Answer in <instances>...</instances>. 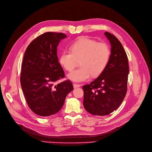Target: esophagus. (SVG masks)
<instances>
[{
    "instance_id": "1",
    "label": "esophagus",
    "mask_w": 152,
    "mask_h": 152,
    "mask_svg": "<svg viewBox=\"0 0 152 152\" xmlns=\"http://www.w3.org/2000/svg\"><path fill=\"white\" fill-rule=\"evenodd\" d=\"M73 86H74V88H78V87H80L81 85H79V84H77V83H74Z\"/></svg>"
}]
</instances>
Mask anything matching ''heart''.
I'll use <instances>...</instances> for the list:
<instances>
[{"mask_svg":"<svg viewBox=\"0 0 152 152\" xmlns=\"http://www.w3.org/2000/svg\"><path fill=\"white\" fill-rule=\"evenodd\" d=\"M71 51L64 50L59 62L67 71H72L80 61L81 67L68 75L70 80L83 82L90 77L102 74L111 59V50L106 42H98L88 38H81L72 45Z\"/></svg>","mask_w":152,"mask_h":152,"instance_id":"b5f03b06","label":"heart"}]
</instances>
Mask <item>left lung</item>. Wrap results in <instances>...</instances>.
Masks as SVG:
<instances>
[{
	"instance_id": "left-lung-1",
	"label": "left lung",
	"mask_w": 152,
	"mask_h": 152,
	"mask_svg": "<svg viewBox=\"0 0 152 152\" xmlns=\"http://www.w3.org/2000/svg\"><path fill=\"white\" fill-rule=\"evenodd\" d=\"M104 34L111 46L109 64L95 80L82 86L85 110L97 115L110 114L121 105L127 93L129 72L127 56L121 42L110 33Z\"/></svg>"
}]
</instances>
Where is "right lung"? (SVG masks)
<instances>
[{"mask_svg":"<svg viewBox=\"0 0 152 152\" xmlns=\"http://www.w3.org/2000/svg\"><path fill=\"white\" fill-rule=\"evenodd\" d=\"M66 38L62 33L46 32L27 47L21 64L20 83L26 103L40 116L58 113L68 94L73 90L70 81L54 85L65 77L57 55V47Z\"/></svg>","mask_w":152,"mask_h":152,"instance_id":"obj_1","label":"right lung"}]
</instances>
